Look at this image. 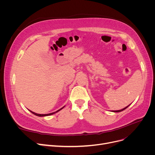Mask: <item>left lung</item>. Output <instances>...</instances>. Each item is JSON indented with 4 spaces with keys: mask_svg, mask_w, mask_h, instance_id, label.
<instances>
[{
    "mask_svg": "<svg viewBox=\"0 0 155 155\" xmlns=\"http://www.w3.org/2000/svg\"><path fill=\"white\" fill-rule=\"evenodd\" d=\"M128 105V106H129ZM128 106H127V107H126L125 108H124V109H122L121 110H114V111H112V112H121V111H123V110H124V109H126Z\"/></svg>",
    "mask_w": 155,
    "mask_h": 155,
    "instance_id": "left-lung-1",
    "label": "left lung"
}]
</instances>
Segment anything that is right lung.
<instances>
[{
    "instance_id": "add662e5",
    "label": "right lung",
    "mask_w": 155,
    "mask_h": 155,
    "mask_svg": "<svg viewBox=\"0 0 155 155\" xmlns=\"http://www.w3.org/2000/svg\"><path fill=\"white\" fill-rule=\"evenodd\" d=\"M64 107H63L61 109H59L58 110H57V111H56V112H52V113H50V114H37V113H35V112H32V111H31V112H32V114H35V115H36V116H39V117H43V116H50V115H52V114H55V113H56L57 112H58V111H60V110H61Z\"/></svg>"
}]
</instances>
